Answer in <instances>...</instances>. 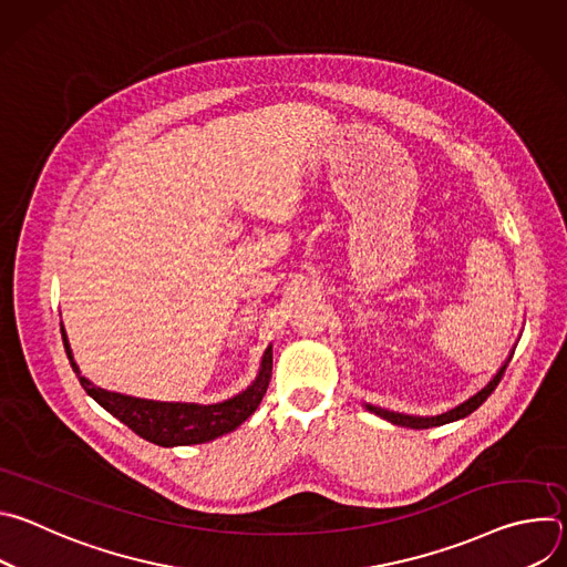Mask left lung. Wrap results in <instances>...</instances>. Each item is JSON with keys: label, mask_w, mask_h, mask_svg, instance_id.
<instances>
[{"label": "left lung", "mask_w": 567, "mask_h": 567, "mask_svg": "<svg viewBox=\"0 0 567 567\" xmlns=\"http://www.w3.org/2000/svg\"><path fill=\"white\" fill-rule=\"evenodd\" d=\"M514 352L509 354V359L503 363V368L496 372V377L484 385L480 392H475L473 396H468L466 401H462L460 406L442 413V415H435V417H417V415H403V413H392V411H385V409H379V406H370V403H365V409L383 420H388L390 424H396V426H406V429H433V426H442V424H451V422H457V420H464L466 415H471L475 409H480L484 401H487V396L496 390V385L501 383L509 361H512Z\"/></svg>", "instance_id": "obj_1"}]
</instances>
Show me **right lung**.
I'll use <instances>...</instances> for the list:
<instances>
[{
    "label": "right lung",
    "instance_id": "1",
    "mask_svg": "<svg viewBox=\"0 0 567 567\" xmlns=\"http://www.w3.org/2000/svg\"><path fill=\"white\" fill-rule=\"evenodd\" d=\"M62 343L64 352L69 357V363L80 379V385L85 392L99 401L101 406L114 415L118 422H123L127 429H132L138 437L158 444V446H188V444H204L215 437H221L230 431H235L241 422H247L269 388L271 381V368H274V352L271 346L262 354L260 372L256 381L241 390L239 394L224 399L219 403H184V401H154V399H138L121 392H112L105 388L94 385L90 379L80 374L64 328Z\"/></svg>",
    "mask_w": 567,
    "mask_h": 567
}]
</instances>
